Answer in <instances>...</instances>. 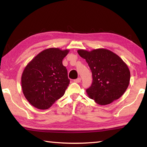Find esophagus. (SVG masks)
Masks as SVG:
<instances>
[{"mask_svg": "<svg viewBox=\"0 0 147 147\" xmlns=\"http://www.w3.org/2000/svg\"><path fill=\"white\" fill-rule=\"evenodd\" d=\"M74 82L75 83H80V82H81V78H78L74 80Z\"/></svg>", "mask_w": 147, "mask_h": 147, "instance_id": "34e87169", "label": "esophagus"}]
</instances>
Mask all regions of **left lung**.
Wrapping results in <instances>:
<instances>
[{
    "instance_id": "left-lung-1",
    "label": "left lung",
    "mask_w": 147,
    "mask_h": 147,
    "mask_svg": "<svg viewBox=\"0 0 147 147\" xmlns=\"http://www.w3.org/2000/svg\"><path fill=\"white\" fill-rule=\"evenodd\" d=\"M78 53L92 73V84L86 90L90 98L99 105H107L124 94L129 83L130 71L120 57L105 49L90 52L81 49Z\"/></svg>"
}]
</instances>
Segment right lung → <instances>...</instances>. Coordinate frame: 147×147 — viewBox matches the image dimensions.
<instances>
[{
    "mask_svg": "<svg viewBox=\"0 0 147 147\" xmlns=\"http://www.w3.org/2000/svg\"><path fill=\"white\" fill-rule=\"evenodd\" d=\"M69 52L58 48L45 49L24 68L22 90L27 100L35 107L48 109L64 95L70 80L62 60Z\"/></svg>",
    "mask_w": 147,
    "mask_h": 147,
    "instance_id": "add662e5",
    "label": "right lung"
}]
</instances>
